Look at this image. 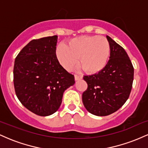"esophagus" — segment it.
<instances>
[{
    "instance_id": "esophagus-1",
    "label": "esophagus",
    "mask_w": 148,
    "mask_h": 148,
    "mask_svg": "<svg viewBox=\"0 0 148 148\" xmlns=\"http://www.w3.org/2000/svg\"><path fill=\"white\" fill-rule=\"evenodd\" d=\"M83 78V76L81 75H78V74H74V79H75L76 81L77 80H80Z\"/></svg>"
}]
</instances>
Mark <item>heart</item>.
<instances>
[{
    "label": "heart",
    "mask_w": 148,
    "mask_h": 148,
    "mask_svg": "<svg viewBox=\"0 0 148 148\" xmlns=\"http://www.w3.org/2000/svg\"><path fill=\"white\" fill-rule=\"evenodd\" d=\"M111 47L104 37L80 36L59 45L56 53L59 62L67 70H72L78 63L88 74H95L106 67Z\"/></svg>",
    "instance_id": "b5f03b06"
}]
</instances>
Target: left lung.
Here are the masks:
<instances>
[{
	"label": "left lung",
	"instance_id": "left-lung-1",
	"mask_svg": "<svg viewBox=\"0 0 148 148\" xmlns=\"http://www.w3.org/2000/svg\"><path fill=\"white\" fill-rule=\"evenodd\" d=\"M109 60L97 74L84 76L88 84L83 92L85 108L93 115L106 116L117 111L130 97L134 80V67L127 52L110 37Z\"/></svg>",
	"mask_w": 148,
	"mask_h": 148
}]
</instances>
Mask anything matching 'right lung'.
Segmentation results:
<instances>
[{"instance_id": "obj_1", "label": "right lung", "mask_w": 148, "mask_h": 148, "mask_svg": "<svg viewBox=\"0 0 148 148\" xmlns=\"http://www.w3.org/2000/svg\"><path fill=\"white\" fill-rule=\"evenodd\" d=\"M57 35L31 40L14 61L16 97L27 109L40 116L58 111L64 91L74 85V76L59 63Z\"/></svg>"}]
</instances>
